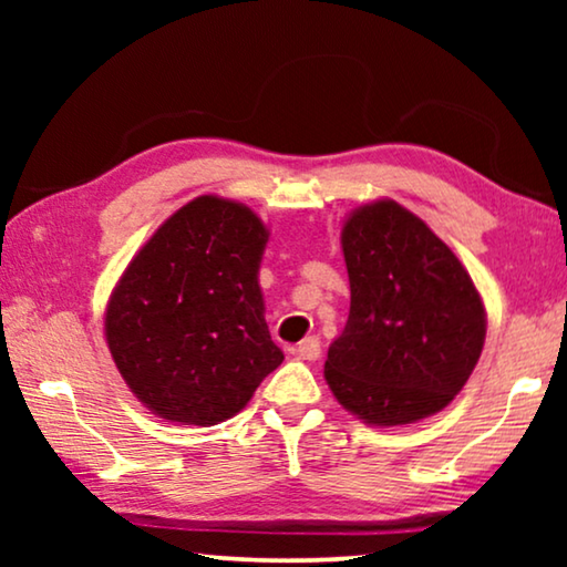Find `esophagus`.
I'll return each instance as SVG.
<instances>
[{
	"instance_id": "1",
	"label": "esophagus",
	"mask_w": 567,
	"mask_h": 567,
	"mask_svg": "<svg viewBox=\"0 0 567 567\" xmlns=\"http://www.w3.org/2000/svg\"><path fill=\"white\" fill-rule=\"evenodd\" d=\"M293 353L299 355V359H305V361H317L320 359V353H322V343H320V338H307V340H301V343L293 348Z\"/></svg>"
}]
</instances>
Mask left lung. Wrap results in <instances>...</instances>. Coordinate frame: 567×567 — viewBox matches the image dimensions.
<instances>
[{
    "instance_id": "obj_1",
    "label": "left lung",
    "mask_w": 567,
    "mask_h": 567,
    "mask_svg": "<svg viewBox=\"0 0 567 567\" xmlns=\"http://www.w3.org/2000/svg\"><path fill=\"white\" fill-rule=\"evenodd\" d=\"M351 312L328 348L324 379L340 405L374 425L439 413L485 343V309L456 255L394 200L343 227Z\"/></svg>"
}]
</instances>
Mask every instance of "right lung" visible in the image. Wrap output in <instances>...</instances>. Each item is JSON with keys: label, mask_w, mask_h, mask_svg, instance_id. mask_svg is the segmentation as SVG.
Segmentation results:
<instances>
[{"label": "right lung", "mask_w": 567, "mask_h": 567, "mask_svg": "<svg viewBox=\"0 0 567 567\" xmlns=\"http://www.w3.org/2000/svg\"><path fill=\"white\" fill-rule=\"evenodd\" d=\"M268 231L250 208L200 196L154 231L115 286L105 338L131 392L183 425L239 413L284 361L258 284Z\"/></svg>", "instance_id": "1"}]
</instances>
